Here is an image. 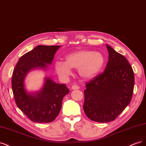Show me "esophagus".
<instances>
[{
  "mask_svg": "<svg viewBox=\"0 0 146 146\" xmlns=\"http://www.w3.org/2000/svg\"><path fill=\"white\" fill-rule=\"evenodd\" d=\"M79 87L78 86H76V85H74V86H72V90H78V89H79Z\"/></svg>",
  "mask_w": 146,
  "mask_h": 146,
  "instance_id": "obj_1",
  "label": "esophagus"
}]
</instances>
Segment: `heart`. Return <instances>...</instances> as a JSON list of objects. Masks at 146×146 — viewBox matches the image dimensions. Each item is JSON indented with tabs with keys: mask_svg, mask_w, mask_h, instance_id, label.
Listing matches in <instances>:
<instances>
[{
	"mask_svg": "<svg viewBox=\"0 0 146 146\" xmlns=\"http://www.w3.org/2000/svg\"><path fill=\"white\" fill-rule=\"evenodd\" d=\"M104 64V56L100 52L82 50L67 55L65 62L56 61L54 70L59 76L64 79L72 74L71 68L78 70L82 78L90 79L100 73Z\"/></svg>",
	"mask_w": 146,
	"mask_h": 146,
	"instance_id": "1",
	"label": "heart"
}]
</instances>
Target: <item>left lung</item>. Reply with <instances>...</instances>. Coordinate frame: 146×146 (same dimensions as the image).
<instances>
[{
  "label": "left lung",
  "instance_id": "1",
  "mask_svg": "<svg viewBox=\"0 0 146 146\" xmlns=\"http://www.w3.org/2000/svg\"><path fill=\"white\" fill-rule=\"evenodd\" d=\"M109 62L104 72L86 84L83 109L89 119L107 123L115 119L131 101L134 73L124 56L109 45Z\"/></svg>",
  "mask_w": 146,
  "mask_h": 146
}]
</instances>
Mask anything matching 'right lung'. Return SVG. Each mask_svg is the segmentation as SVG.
<instances>
[{"label":"right lung","mask_w":146,"mask_h":146,"mask_svg":"<svg viewBox=\"0 0 146 146\" xmlns=\"http://www.w3.org/2000/svg\"><path fill=\"white\" fill-rule=\"evenodd\" d=\"M60 45H38L19 59L13 70L11 81L14 98L17 107L33 122H52L59 115L64 97L70 92L64 84L54 82L48 76L40 90L28 92L25 86L27 75L31 70L46 71Z\"/></svg>","instance_id":"add662e5"}]
</instances>
